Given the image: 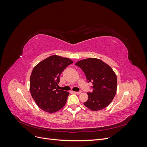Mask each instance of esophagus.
Wrapping results in <instances>:
<instances>
[{"label":"esophagus","mask_w":147,"mask_h":147,"mask_svg":"<svg viewBox=\"0 0 147 147\" xmlns=\"http://www.w3.org/2000/svg\"><path fill=\"white\" fill-rule=\"evenodd\" d=\"M74 93H75V94H80L81 93V91H78V92L77 91H74Z\"/></svg>","instance_id":"34e87169"}]
</instances>
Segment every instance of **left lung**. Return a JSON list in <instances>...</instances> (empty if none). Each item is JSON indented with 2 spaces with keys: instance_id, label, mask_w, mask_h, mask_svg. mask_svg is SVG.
<instances>
[{
  "instance_id": "1",
  "label": "left lung",
  "mask_w": 147,
  "mask_h": 147,
  "mask_svg": "<svg viewBox=\"0 0 147 147\" xmlns=\"http://www.w3.org/2000/svg\"><path fill=\"white\" fill-rule=\"evenodd\" d=\"M75 65L85 74L88 83H92V92H88V99L84 102L86 107L97 111L107 107L116 94L117 75L110 67L96 58H88L78 61Z\"/></svg>"
}]
</instances>
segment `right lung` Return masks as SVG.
I'll return each instance as SVG.
<instances>
[{"mask_svg": "<svg viewBox=\"0 0 147 147\" xmlns=\"http://www.w3.org/2000/svg\"><path fill=\"white\" fill-rule=\"evenodd\" d=\"M73 61L53 55L39 63L30 77V91L35 103L43 111L54 113L65 105L69 92L57 89L60 75Z\"/></svg>", "mask_w": 147, "mask_h": 147, "instance_id": "1", "label": "right lung"}]
</instances>
